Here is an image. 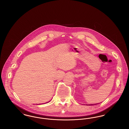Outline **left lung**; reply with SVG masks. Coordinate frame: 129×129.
Wrapping results in <instances>:
<instances>
[{
	"mask_svg": "<svg viewBox=\"0 0 129 129\" xmlns=\"http://www.w3.org/2000/svg\"><path fill=\"white\" fill-rule=\"evenodd\" d=\"M95 104H88V105H95Z\"/></svg>",
	"mask_w": 129,
	"mask_h": 129,
	"instance_id": "obj_1",
	"label": "left lung"
}]
</instances>
